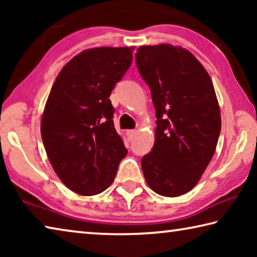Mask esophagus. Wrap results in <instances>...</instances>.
Segmentation results:
<instances>
[{
    "instance_id": "obj_1",
    "label": "esophagus",
    "mask_w": 257,
    "mask_h": 257,
    "mask_svg": "<svg viewBox=\"0 0 257 257\" xmlns=\"http://www.w3.org/2000/svg\"><path fill=\"white\" fill-rule=\"evenodd\" d=\"M135 134H136V130H135V129L127 130V136L129 138V141H133V138L135 137Z\"/></svg>"
}]
</instances>
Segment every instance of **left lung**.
Instances as JSON below:
<instances>
[{"label": "left lung", "instance_id": "8db88e82", "mask_svg": "<svg viewBox=\"0 0 257 257\" xmlns=\"http://www.w3.org/2000/svg\"><path fill=\"white\" fill-rule=\"evenodd\" d=\"M135 58L158 119L143 173L156 194L180 196L196 186L216 149L221 115L214 87L201 62L182 47L141 46Z\"/></svg>", "mask_w": 257, "mask_h": 257}]
</instances>
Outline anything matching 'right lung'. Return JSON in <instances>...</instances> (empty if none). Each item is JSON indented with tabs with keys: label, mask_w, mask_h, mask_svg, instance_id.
<instances>
[{
	"label": "right lung",
	"mask_w": 257,
	"mask_h": 257,
	"mask_svg": "<svg viewBox=\"0 0 257 257\" xmlns=\"http://www.w3.org/2000/svg\"><path fill=\"white\" fill-rule=\"evenodd\" d=\"M132 61L130 47L86 50L69 61L52 86L42 118L43 144L60 180L77 194L105 190L128 153L108 97Z\"/></svg>",
	"instance_id": "add662e5"
}]
</instances>
